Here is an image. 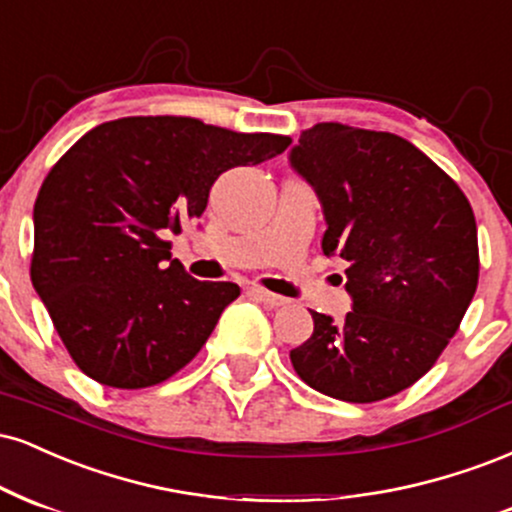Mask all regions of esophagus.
<instances>
[{
	"instance_id": "34e87169",
	"label": "esophagus",
	"mask_w": 512,
	"mask_h": 512,
	"mask_svg": "<svg viewBox=\"0 0 512 512\" xmlns=\"http://www.w3.org/2000/svg\"><path fill=\"white\" fill-rule=\"evenodd\" d=\"M249 294H251V297H256L258 302L273 306V309H278V306H285V304H287L285 297H280V294H275V292L263 290V287H251Z\"/></svg>"
}]
</instances>
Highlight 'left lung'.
I'll return each mask as SVG.
<instances>
[{
	"mask_svg": "<svg viewBox=\"0 0 512 512\" xmlns=\"http://www.w3.org/2000/svg\"><path fill=\"white\" fill-rule=\"evenodd\" d=\"M316 191L321 249L347 261L352 311H314V333L290 352L318 393L376 402L410 388L458 330L479 280L477 222L460 186L405 138L316 124L290 150Z\"/></svg>",
	"mask_w": 512,
	"mask_h": 512,
	"instance_id": "obj_1",
	"label": "left lung"
}]
</instances>
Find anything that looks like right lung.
<instances>
[{"instance_id": "1", "label": "right lung", "mask_w": 512, "mask_h": 512, "mask_svg": "<svg viewBox=\"0 0 512 512\" xmlns=\"http://www.w3.org/2000/svg\"><path fill=\"white\" fill-rule=\"evenodd\" d=\"M290 143L191 117H124L66 150L35 198L30 280L83 374L148 388L196 357L239 287L191 278L165 237L201 218L222 172Z\"/></svg>"}]
</instances>
